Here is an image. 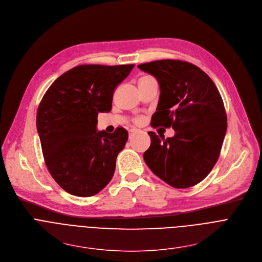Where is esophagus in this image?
<instances>
[{
	"label": "esophagus",
	"mask_w": 262,
	"mask_h": 262,
	"mask_svg": "<svg viewBox=\"0 0 262 262\" xmlns=\"http://www.w3.org/2000/svg\"><path fill=\"white\" fill-rule=\"evenodd\" d=\"M137 133H138V130L135 129V128L129 129V139H132V138L135 136V134H137Z\"/></svg>",
	"instance_id": "esophagus-1"
}]
</instances>
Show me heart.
<instances>
[{
    "label": "heart",
    "mask_w": 262,
    "mask_h": 262,
    "mask_svg": "<svg viewBox=\"0 0 262 262\" xmlns=\"http://www.w3.org/2000/svg\"><path fill=\"white\" fill-rule=\"evenodd\" d=\"M143 78H147V77H143ZM143 78H141V79H143ZM136 122H137V123L141 122V119H140V118H139V119H137V120H136Z\"/></svg>",
    "instance_id": "obj_1"
}]
</instances>
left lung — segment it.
<instances>
[{
  "label": "left lung",
  "instance_id": "1",
  "mask_svg": "<svg viewBox=\"0 0 262 262\" xmlns=\"http://www.w3.org/2000/svg\"><path fill=\"white\" fill-rule=\"evenodd\" d=\"M138 68L159 84L151 126L175 130V136L166 139L149 132L151 145L144 160L168 185L194 186L214 167L226 134L227 117L217 87L203 70L183 60H155Z\"/></svg>",
  "mask_w": 262,
  "mask_h": 262
}]
</instances>
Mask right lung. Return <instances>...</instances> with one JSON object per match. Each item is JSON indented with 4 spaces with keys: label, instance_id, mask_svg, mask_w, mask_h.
Listing matches in <instances>:
<instances>
[{
    "label": "right lung",
    "instance_id": "obj_1",
    "mask_svg": "<svg viewBox=\"0 0 262 262\" xmlns=\"http://www.w3.org/2000/svg\"><path fill=\"white\" fill-rule=\"evenodd\" d=\"M134 67L78 66L45 93L37 111V130L46 166L68 193L93 196L111 181L128 134L123 127L113 134L98 132V115L111 111L116 86Z\"/></svg>",
    "mask_w": 262,
    "mask_h": 262
}]
</instances>
